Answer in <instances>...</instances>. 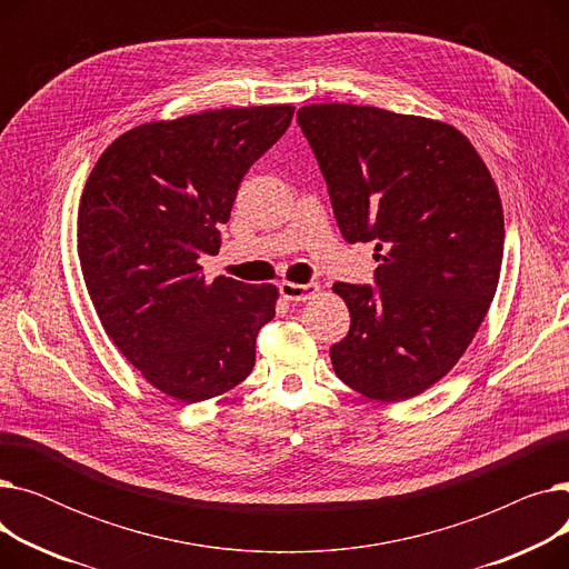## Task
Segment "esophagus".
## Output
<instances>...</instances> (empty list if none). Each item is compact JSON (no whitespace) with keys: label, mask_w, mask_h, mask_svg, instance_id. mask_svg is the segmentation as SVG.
<instances>
[{"label":"esophagus","mask_w":569,"mask_h":569,"mask_svg":"<svg viewBox=\"0 0 569 569\" xmlns=\"http://www.w3.org/2000/svg\"><path fill=\"white\" fill-rule=\"evenodd\" d=\"M281 297L290 302H309L318 295V283H295V281H281L279 283Z\"/></svg>","instance_id":"esophagus-1"}]
</instances>
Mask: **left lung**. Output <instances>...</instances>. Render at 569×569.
<instances>
[{"label":"left lung","instance_id":"8db88e82","mask_svg":"<svg viewBox=\"0 0 569 569\" xmlns=\"http://www.w3.org/2000/svg\"><path fill=\"white\" fill-rule=\"evenodd\" d=\"M346 242H376V288L335 283L350 332L330 348L337 376L397 403L452 371L491 307L505 221L470 140L438 119L373 106L297 110Z\"/></svg>","mask_w":569,"mask_h":569}]
</instances>
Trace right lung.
Masks as SVG:
<instances>
[{
  "label": "right lung",
  "mask_w": 569,
  "mask_h": 569,
  "mask_svg": "<svg viewBox=\"0 0 569 569\" xmlns=\"http://www.w3.org/2000/svg\"><path fill=\"white\" fill-rule=\"evenodd\" d=\"M292 106L221 108L140 124L108 144L78 209V258L106 335L159 392L196 403L242 382L279 290L207 283L200 256Z\"/></svg>",
  "instance_id": "add662e5"
}]
</instances>
